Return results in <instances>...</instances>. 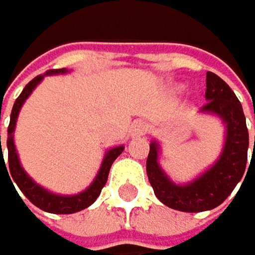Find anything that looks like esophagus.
<instances>
[{
  "instance_id": "34e87169",
  "label": "esophagus",
  "mask_w": 255,
  "mask_h": 255,
  "mask_svg": "<svg viewBox=\"0 0 255 255\" xmlns=\"http://www.w3.org/2000/svg\"><path fill=\"white\" fill-rule=\"evenodd\" d=\"M130 135H142V134H145L147 132V125L145 123H142V121H135L132 126H130Z\"/></svg>"
}]
</instances>
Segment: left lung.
Segmentation results:
<instances>
[{
    "instance_id": "obj_1",
    "label": "left lung",
    "mask_w": 255,
    "mask_h": 255,
    "mask_svg": "<svg viewBox=\"0 0 255 255\" xmlns=\"http://www.w3.org/2000/svg\"><path fill=\"white\" fill-rule=\"evenodd\" d=\"M206 100L208 104L201 108V112L214 113L219 118H222L227 125V134L222 155L216 161V164L200 177L185 185L174 183L158 164V143H150L147 175L153 192L167 208L182 212H203L217 208L232 195L246 172L249 134L240 100L230 89V86L212 72L206 73ZM253 161L254 155L251 164ZM251 164L249 167H253Z\"/></svg>"
}]
</instances>
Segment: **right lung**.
Listing matches in <instances>:
<instances>
[{"instance_id":"add662e5","label":"right lung","mask_w":255,"mask_h":255,"mask_svg":"<svg viewBox=\"0 0 255 255\" xmlns=\"http://www.w3.org/2000/svg\"><path fill=\"white\" fill-rule=\"evenodd\" d=\"M65 68H59V70H47L46 75H59V73H65ZM46 75H39L25 86L22 94L15 99V104L12 107V112H10V123L7 128V166L4 163V156H2V148H1V135H0V169L4 167L9 180L12 178L17 183V187L22 190V193L30 200V203H33L36 208L43 209L46 212H52V214H73V212L83 211L88 206H91L97 200V196L102 192V188L105 187L107 179H108V172H110V167L113 164V161L117 159L125 147L120 145V147L110 148L104 156L102 166H100L99 174L96 175L94 182L91 183L89 188H86L84 192L78 193V195H72V196H62V195H54L51 192H47L43 187H39L36 182H33L31 177H28V174L23 171V167L20 166V161H18L17 151H15V145H14V129H15V121L18 117V112L23 105L25 100L28 99V96L33 92V89L41 83V80ZM12 183V181H10ZM14 185V183H12Z\"/></svg>"}]
</instances>
